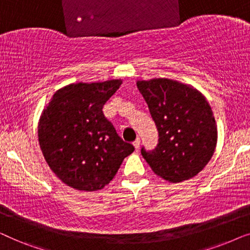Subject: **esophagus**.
I'll return each mask as SVG.
<instances>
[{
	"label": "esophagus",
	"instance_id": "34e87169",
	"mask_svg": "<svg viewBox=\"0 0 250 250\" xmlns=\"http://www.w3.org/2000/svg\"><path fill=\"white\" fill-rule=\"evenodd\" d=\"M140 145H141V140H140V138H138V139L135 140L134 142H133V146H135V149H136V150H138V149L140 148Z\"/></svg>",
	"mask_w": 250,
	"mask_h": 250
}]
</instances>
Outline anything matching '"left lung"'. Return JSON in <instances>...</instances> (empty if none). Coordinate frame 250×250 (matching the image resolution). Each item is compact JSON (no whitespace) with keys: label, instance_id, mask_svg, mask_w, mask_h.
I'll return each instance as SVG.
<instances>
[{"label":"left lung","instance_id":"1","mask_svg":"<svg viewBox=\"0 0 250 250\" xmlns=\"http://www.w3.org/2000/svg\"><path fill=\"white\" fill-rule=\"evenodd\" d=\"M140 93L158 129L152 150L141 148L157 175L169 182L196 176L209 162L217 141L210 105L197 90L167 78L139 81Z\"/></svg>","mask_w":250,"mask_h":250}]
</instances>
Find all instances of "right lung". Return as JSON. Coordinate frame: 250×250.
<instances>
[{"label":"right lung","instance_id":"1","mask_svg":"<svg viewBox=\"0 0 250 250\" xmlns=\"http://www.w3.org/2000/svg\"><path fill=\"white\" fill-rule=\"evenodd\" d=\"M122 81L70 84L54 93L43 111L39 140L53 173L74 189L100 190L134 151L104 114Z\"/></svg>","mask_w":250,"mask_h":250}]
</instances>
